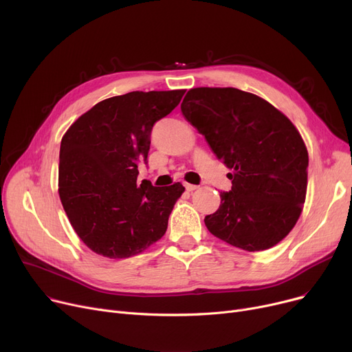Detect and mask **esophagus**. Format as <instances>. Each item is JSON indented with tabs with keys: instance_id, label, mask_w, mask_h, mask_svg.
<instances>
[{
	"instance_id": "1",
	"label": "esophagus",
	"mask_w": 352,
	"mask_h": 352,
	"mask_svg": "<svg viewBox=\"0 0 352 352\" xmlns=\"http://www.w3.org/2000/svg\"><path fill=\"white\" fill-rule=\"evenodd\" d=\"M198 188V186H194V184H186V190L188 191V192H192V191H195Z\"/></svg>"
}]
</instances>
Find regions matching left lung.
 <instances>
[{
    "instance_id": "1",
    "label": "left lung",
    "mask_w": 352,
    "mask_h": 352,
    "mask_svg": "<svg viewBox=\"0 0 352 352\" xmlns=\"http://www.w3.org/2000/svg\"><path fill=\"white\" fill-rule=\"evenodd\" d=\"M181 111L232 171V187L207 215L208 231L245 251L278 244L297 224L308 151L294 124L268 101L236 88H192Z\"/></svg>"
}]
</instances>
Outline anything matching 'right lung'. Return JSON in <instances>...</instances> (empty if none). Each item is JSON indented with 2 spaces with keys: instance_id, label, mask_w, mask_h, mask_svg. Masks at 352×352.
Instances as JSON below:
<instances>
[{
  "instance_id": "add662e5",
  "label": "right lung",
  "mask_w": 352,
  "mask_h": 352,
  "mask_svg": "<svg viewBox=\"0 0 352 352\" xmlns=\"http://www.w3.org/2000/svg\"><path fill=\"white\" fill-rule=\"evenodd\" d=\"M186 89L133 91L96 104L61 140L60 198L72 228L94 252L128 258L165 234L179 182H137L157 121L179 104Z\"/></svg>"
}]
</instances>
